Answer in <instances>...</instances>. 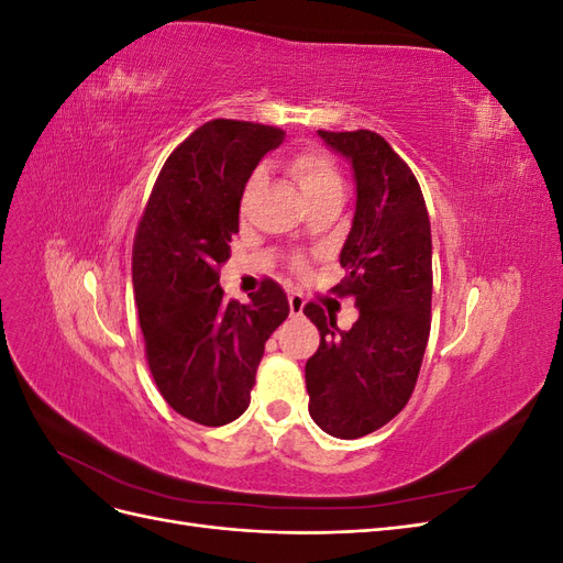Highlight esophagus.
I'll list each match as a JSON object with an SVG mask.
<instances>
[{
    "label": "esophagus",
    "instance_id": "esophagus-1",
    "mask_svg": "<svg viewBox=\"0 0 563 563\" xmlns=\"http://www.w3.org/2000/svg\"><path fill=\"white\" fill-rule=\"evenodd\" d=\"M288 308H291L294 317H300L305 310V298L300 294H291L288 296Z\"/></svg>",
    "mask_w": 563,
    "mask_h": 563
}]
</instances>
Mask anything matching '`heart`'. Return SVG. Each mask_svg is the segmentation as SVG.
<instances>
[{
    "mask_svg": "<svg viewBox=\"0 0 563 563\" xmlns=\"http://www.w3.org/2000/svg\"><path fill=\"white\" fill-rule=\"evenodd\" d=\"M286 172L296 180V185L300 187V192L308 203L329 197V195H335V192H343V180H340L335 162L327 155V152H321L317 147L296 152V155L286 162ZM263 178H265L263 172H255L251 176V180L246 185V192H244V201H249L253 197V192L258 190V187L263 185Z\"/></svg>",
    "mask_w": 563,
    "mask_h": 563,
    "instance_id": "obj_1",
    "label": "heart"
}]
</instances>
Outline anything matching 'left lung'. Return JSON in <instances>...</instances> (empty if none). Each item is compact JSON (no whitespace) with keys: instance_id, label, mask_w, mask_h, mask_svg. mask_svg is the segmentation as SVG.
<instances>
[{"instance_id":"obj_1","label":"left lung","mask_w":563,"mask_h":563,"mask_svg":"<svg viewBox=\"0 0 563 563\" xmlns=\"http://www.w3.org/2000/svg\"><path fill=\"white\" fill-rule=\"evenodd\" d=\"M354 174L356 201L335 288L354 296L360 319L340 331L319 305L305 314L319 350L305 364L310 416L338 439H360L395 418L413 395L430 338L432 234L411 168L373 131H317Z\"/></svg>"}]
</instances>
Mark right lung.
<instances>
[{"mask_svg": "<svg viewBox=\"0 0 563 563\" xmlns=\"http://www.w3.org/2000/svg\"><path fill=\"white\" fill-rule=\"evenodd\" d=\"M284 131L234 119L199 126L166 159L133 242V294L162 397L207 428L240 418L267 338L288 317L277 282L225 300L220 265L240 232L246 180Z\"/></svg>", "mask_w": 563, "mask_h": 563, "instance_id": "obj_1", "label": "right lung"}]
</instances>
